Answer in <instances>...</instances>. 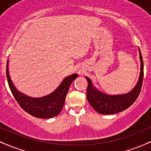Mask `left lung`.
<instances>
[{
	"instance_id": "obj_1",
	"label": "left lung",
	"mask_w": 151,
	"mask_h": 151,
	"mask_svg": "<svg viewBox=\"0 0 151 151\" xmlns=\"http://www.w3.org/2000/svg\"><path fill=\"white\" fill-rule=\"evenodd\" d=\"M140 60H141V73L138 83L131 92L124 95L109 96L102 93L98 90L95 89L92 86L91 81L88 77H86L88 81L86 96L87 100L91 106L98 113L101 114H116L122 111L126 110L134 103L141 92L142 84L143 80V61L141 51L139 50Z\"/></svg>"
}]
</instances>
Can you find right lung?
I'll use <instances>...</instances> for the list:
<instances>
[{"mask_svg":"<svg viewBox=\"0 0 151 151\" xmlns=\"http://www.w3.org/2000/svg\"><path fill=\"white\" fill-rule=\"evenodd\" d=\"M8 60L6 65V76L11 93L20 106L27 114L40 119H50L56 116L63 108L66 96L72 82L78 77L74 74L66 77L59 87L47 96L42 98H30L18 92L13 86L8 74Z\"/></svg>","mask_w":151,"mask_h":151,"instance_id":"add662e5","label":"right lung"}]
</instances>
